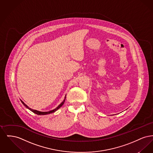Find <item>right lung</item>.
Segmentation results:
<instances>
[{
  "label": "right lung",
  "mask_w": 153,
  "mask_h": 153,
  "mask_svg": "<svg viewBox=\"0 0 153 153\" xmlns=\"http://www.w3.org/2000/svg\"><path fill=\"white\" fill-rule=\"evenodd\" d=\"M66 99V95L65 96V98H64V100H63V102H62L59 105H58V107H57L55 109H53V110H51V111H47V112H42V111H37V110H36V109H31V108H30L24 102H23L22 100H21V101L22 102V104L27 108H28V109L30 110L31 111H32L33 112H34V113H35L36 114V115H48V114H51V113H53V112H56L57 110H58L64 104V102H65V100Z\"/></svg>",
  "instance_id": "obj_1"
}]
</instances>
